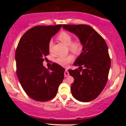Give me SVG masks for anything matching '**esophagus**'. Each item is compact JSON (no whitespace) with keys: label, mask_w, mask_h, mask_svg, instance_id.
Listing matches in <instances>:
<instances>
[{"label":"esophagus","mask_w":126,"mask_h":126,"mask_svg":"<svg viewBox=\"0 0 126 126\" xmlns=\"http://www.w3.org/2000/svg\"><path fill=\"white\" fill-rule=\"evenodd\" d=\"M69 75V72L67 71V69H66V70H65V72H64V76H65V77H67Z\"/></svg>","instance_id":"obj_1"}]
</instances>
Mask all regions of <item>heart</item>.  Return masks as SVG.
<instances>
[{
    "instance_id": "obj_1",
    "label": "heart",
    "mask_w": 126,
    "mask_h": 126,
    "mask_svg": "<svg viewBox=\"0 0 126 126\" xmlns=\"http://www.w3.org/2000/svg\"><path fill=\"white\" fill-rule=\"evenodd\" d=\"M57 39L61 43L66 46H68L70 51L75 54H78L82 50V44L80 40H76L72 41V37L70 34L66 32L62 31L57 35ZM52 47V41H50L48 44V49L51 51ZM74 59V57L72 54H67L66 56H59L56 59L55 62L61 66H65L69 63L72 62Z\"/></svg>"
}]
</instances>
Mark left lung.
<instances>
[{"instance_id":"obj_1","label":"left lung","mask_w":126,"mask_h":126,"mask_svg":"<svg viewBox=\"0 0 126 126\" xmlns=\"http://www.w3.org/2000/svg\"><path fill=\"white\" fill-rule=\"evenodd\" d=\"M63 28L77 36L83 46L82 52L73 63L79 69L68 70L74 78L71 85L72 96L83 102L94 100L100 94L108 80L111 60L107 45L89 25H63Z\"/></svg>"}]
</instances>
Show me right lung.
I'll use <instances>...</instances> for the list:
<instances>
[{
	"label": "right lung",
	"instance_id": "1",
	"mask_svg": "<svg viewBox=\"0 0 126 126\" xmlns=\"http://www.w3.org/2000/svg\"><path fill=\"white\" fill-rule=\"evenodd\" d=\"M62 24L36 26L21 37L15 53L16 74L23 89L32 99L47 101L56 95L64 79L65 69L53 63L50 70L43 66L49 54L48 44Z\"/></svg>",
	"mask_w": 126,
	"mask_h": 126
}]
</instances>
